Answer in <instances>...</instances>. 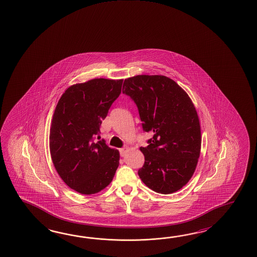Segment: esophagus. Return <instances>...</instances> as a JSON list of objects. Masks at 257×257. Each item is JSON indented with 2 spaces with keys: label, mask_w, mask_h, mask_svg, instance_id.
<instances>
[{
  "label": "esophagus",
  "mask_w": 257,
  "mask_h": 257,
  "mask_svg": "<svg viewBox=\"0 0 257 257\" xmlns=\"http://www.w3.org/2000/svg\"><path fill=\"white\" fill-rule=\"evenodd\" d=\"M128 152V149L127 148H123V149H120V155L121 157H124Z\"/></svg>",
  "instance_id": "esophagus-1"
}]
</instances>
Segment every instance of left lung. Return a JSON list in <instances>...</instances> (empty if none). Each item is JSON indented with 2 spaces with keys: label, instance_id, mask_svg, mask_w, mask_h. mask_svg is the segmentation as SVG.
Instances as JSON below:
<instances>
[{
  "label": "left lung",
  "instance_id": "1",
  "mask_svg": "<svg viewBox=\"0 0 257 257\" xmlns=\"http://www.w3.org/2000/svg\"><path fill=\"white\" fill-rule=\"evenodd\" d=\"M122 93L137 104L143 130L154 134L140 148L145 164L138 175L149 188L172 194L193 176L201 151V128L194 103L175 81L164 75L124 80Z\"/></svg>",
  "mask_w": 257,
  "mask_h": 257
}]
</instances>
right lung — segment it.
I'll use <instances>...</instances> for the list:
<instances>
[{
  "mask_svg": "<svg viewBox=\"0 0 257 257\" xmlns=\"http://www.w3.org/2000/svg\"><path fill=\"white\" fill-rule=\"evenodd\" d=\"M122 79L95 78L68 87L58 101L50 131V151L58 174L82 194H97L111 183L120 153L99 136L102 120L120 96Z\"/></svg>",
  "mask_w": 257,
  "mask_h": 257,
  "instance_id": "obj_1",
  "label": "right lung"
}]
</instances>
